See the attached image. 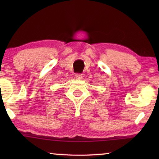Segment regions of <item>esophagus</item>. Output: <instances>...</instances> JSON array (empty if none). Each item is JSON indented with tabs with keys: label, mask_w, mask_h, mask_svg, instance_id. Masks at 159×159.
Masks as SVG:
<instances>
[{
	"label": "esophagus",
	"mask_w": 159,
	"mask_h": 159,
	"mask_svg": "<svg viewBox=\"0 0 159 159\" xmlns=\"http://www.w3.org/2000/svg\"><path fill=\"white\" fill-rule=\"evenodd\" d=\"M75 77L77 78V79H78V80H80V79H82V74H76Z\"/></svg>",
	"instance_id": "esophagus-1"
}]
</instances>
